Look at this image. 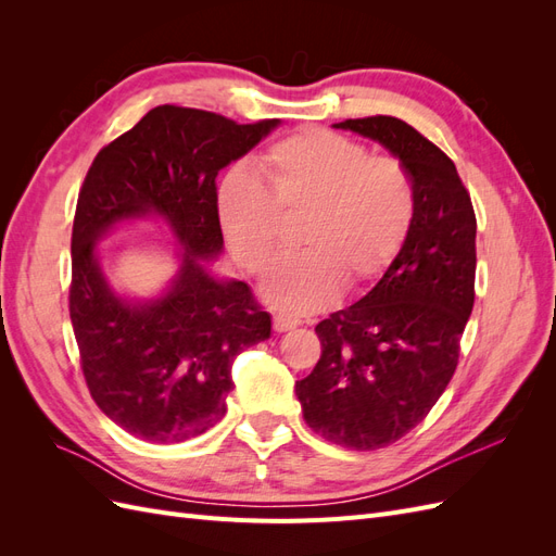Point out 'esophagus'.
I'll return each instance as SVG.
<instances>
[{
	"mask_svg": "<svg viewBox=\"0 0 556 556\" xmlns=\"http://www.w3.org/2000/svg\"><path fill=\"white\" fill-rule=\"evenodd\" d=\"M299 325H301V319L290 315V313H274V329L280 331V333L282 331H290V329H294Z\"/></svg>",
	"mask_w": 556,
	"mask_h": 556,
	"instance_id": "esophagus-1",
	"label": "esophagus"
}]
</instances>
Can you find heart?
I'll list each match as a JSON object with an SVG mask.
<instances>
[{
    "label": "heart",
    "mask_w": 556,
    "mask_h": 556,
    "mask_svg": "<svg viewBox=\"0 0 556 556\" xmlns=\"http://www.w3.org/2000/svg\"><path fill=\"white\" fill-rule=\"evenodd\" d=\"M260 180L231 169L215 192L217 223L245 271L262 276L280 248L282 217L306 215L299 245L264 285L282 313L325 308L341 294L380 278L408 239L415 188L406 166L343 134L308 127L257 157Z\"/></svg>",
    "instance_id": "heart-1"
}]
</instances>
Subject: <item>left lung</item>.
Masks as SVG:
<instances>
[{"label":"left lung","instance_id":"left-lung-1","mask_svg":"<svg viewBox=\"0 0 556 556\" xmlns=\"http://www.w3.org/2000/svg\"><path fill=\"white\" fill-rule=\"evenodd\" d=\"M333 127L399 157L415 188V217L376 288L315 327L323 355L294 390L325 441L378 450L422 422L454 376L476 299L478 223L457 166L408 123L368 115Z\"/></svg>","mask_w":556,"mask_h":556}]
</instances>
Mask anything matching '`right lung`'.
I'll list each match as a JSON object with an SVG mask.
<instances>
[{
    "mask_svg": "<svg viewBox=\"0 0 556 556\" xmlns=\"http://www.w3.org/2000/svg\"><path fill=\"white\" fill-rule=\"evenodd\" d=\"M276 125L164 104L99 150L83 180L70 285L80 368L102 413L141 441L180 443L220 422L233 359L271 336L248 285L213 278L201 260L223 250L217 172ZM146 212L167 217L184 264L164 298L127 305L98 271L93 245L117 219Z\"/></svg>",
    "mask_w": 556,
    "mask_h": 556,
    "instance_id": "1",
    "label": "right lung"
}]
</instances>
